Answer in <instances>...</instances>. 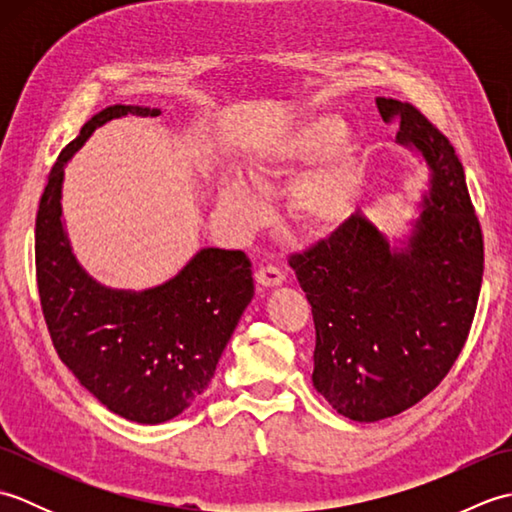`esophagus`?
I'll list each match as a JSON object with an SVG mask.
<instances>
[{
	"mask_svg": "<svg viewBox=\"0 0 512 512\" xmlns=\"http://www.w3.org/2000/svg\"><path fill=\"white\" fill-rule=\"evenodd\" d=\"M255 279H257V284L262 286V288H275V286L284 284L286 277H284V273H281L277 266H264V268L257 270Z\"/></svg>",
	"mask_w": 512,
	"mask_h": 512,
	"instance_id": "esophagus-1",
	"label": "esophagus"
}]
</instances>
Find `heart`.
Segmentation results:
<instances>
[{
    "label": "heart",
    "mask_w": 512,
    "mask_h": 512,
    "mask_svg": "<svg viewBox=\"0 0 512 512\" xmlns=\"http://www.w3.org/2000/svg\"><path fill=\"white\" fill-rule=\"evenodd\" d=\"M343 121L336 114H312L275 136L248 162V180L268 189L290 169L308 165L292 184L290 213L312 233H332L352 215L361 167L352 145L341 140ZM217 211L222 220L246 231L262 220L264 209L255 191L239 176H228L217 191Z\"/></svg>",
    "instance_id": "1"
}]
</instances>
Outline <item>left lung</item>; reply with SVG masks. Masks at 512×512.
<instances>
[{
  "instance_id": "obj_1",
  "label": "left lung",
  "mask_w": 512,
  "mask_h": 512,
  "mask_svg": "<svg viewBox=\"0 0 512 512\" xmlns=\"http://www.w3.org/2000/svg\"><path fill=\"white\" fill-rule=\"evenodd\" d=\"M376 105L429 171L409 235L391 242L358 211L290 257L317 330L312 383L356 422L396 416L440 385L469 336L484 273L480 222L449 138L409 103Z\"/></svg>"
}]
</instances>
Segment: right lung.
Returning <instances> with one entry per match:
<instances>
[{
	"instance_id": "obj_1",
	"label": "right lung",
	"mask_w": 512,
	"mask_h": 512,
	"mask_svg": "<svg viewBox=\"0 0 512 512\" xmlns=\"http://www.w3.org/2000/svg\"><path fill=\"white\" fill-rule=\"evenodd\" d=\"M127 114L160 110L105 107L54 162L35 224L37 286L54 350L79 383L121 418L160 424L209 387L255 286L242 250L202 248L176 277L138 292L107 288L76 262L61 206L65 165L96 127Z\"/></svg>"
}]
</instances>
